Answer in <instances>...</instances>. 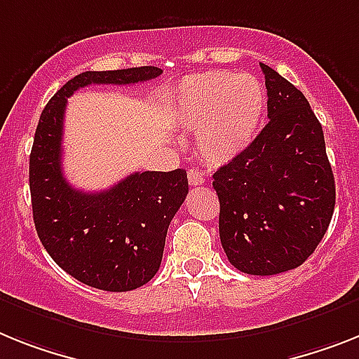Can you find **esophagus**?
<instances>
[{"label": "esophagus", "instance_id": "esophagus-1", "mask_svg": "<svg viewBox=\"0 0 359 359\" xmlns=\"http://www.w3.org/2000/svg\"><path fill=\"white\" fill-rule=\"evenodd\" d=\"M188 182L191 186H198L204 182V177L203 173L198 170H188Z\"/></svg>", "mask_w": 359, "mask_h": 359}]
</instances>
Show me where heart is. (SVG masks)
Returning <instances> with one entry per match:
<instances>
[{
  "mask_svg": "<svg viewBox=\"0 0 359 359\" xmlns=\"http://www.w3.org/2000/svg\"><path fill=\"white\" fill-rule=\"evenodd\" d=\"M266 89L254 74L204 71L182 78L173 93L177 126L195 131L206 164L224 165L252 146L266 114Z\"/></svg>",
  "mask_w": 359,
  "mask_h": 359,
  "instance_id": "b5f03b06",
  "label": "heart"
}]
</instances>
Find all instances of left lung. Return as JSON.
Instances as JSON below:
<instances>
[{
	"mask_svg": "<svg viewBox=\"0 0 359 359\" xmlns=\"http://www.w3.org/2000/svg\"><path fill=\"white\" fill-rule=\"evenodd\" d=\"M268 123L252 146L213 173L226 257L252 276L303 264L323 239L336 184L321 123L305 95L261 63Z\"/></svg>",
	"mask_w": 359,
	"mask_h": 359,
	"instance_id": "1",
	"label": "left lung"
}]
</instances>
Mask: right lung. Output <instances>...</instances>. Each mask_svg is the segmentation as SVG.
<instances>
[{"label": "right lung", "instance_id": "right-lung-1", "mask_svg": "<svg viewBox=\"0 0 359 359\" xmlns=\"http://www.w3.org/2000/svg\"><path fill=\"white\" fill-rule=\"evenodd\" d=\"M162 69L86 71L69 80L41 111L29 161L32 217L54 263L83 285L128 292L151 281L164 254L165 233L188 195L184 170L131 173L113 188L87 194L62 171L67 98L91 83L147 82Z\"/></svg>", "mask_w": 359, "mask_h": 359}]
</instances>
